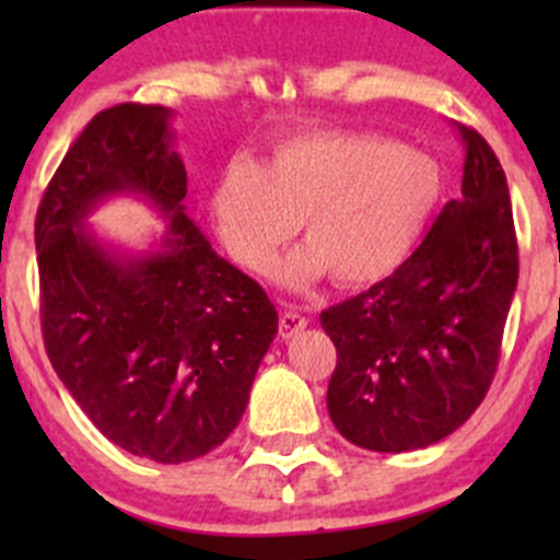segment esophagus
I'll return each instance as SVG.
<instances>
[{
  "label": "esophagus",
  "mask_w": 560,
  "mask_h": 560,
  "mask_svg": "<svg viewBox=\"0 0 560 560\" xmlns=\"http://www.w3.org/2000/svg\"><path fill=\"white\" fill-rule=\"evenodd\" d=\"M306 327H308V319L303 314H298L295 308H284V312H281V319H279V336L281 338L298 336V332L306 330Z\"/></svg>",
  "instance_id": "34e87169"
}]
</instances>
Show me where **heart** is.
I'll list each match as a JSON object with an SVG mask.
<instances>
[{
	"mask_svg": "<svg viewBox=\"0 0 560 560\" xmlns=\"http://www.w3.org/2000/svg\"><path fill=\"white\" fill-rule=\"evenodd\" d=\"M442 200V171L431 156L376 135L306 132L270 151L262 167L235 162L211 191V217L230 257L268 273L298 219L306 244L273 268L295 292L327 273L363 287L393 273L425 233Z\"/></svg>",
	"mask_w": 560,
	"mask_h": 560,
	"instance_id": "b5f03b06",
	"label": "heart"
}]
</instances>
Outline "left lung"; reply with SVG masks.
Here are the masks:
<instances>
[{"label": "left lung", "mask_w": 560, "mask_h": 560, "mask_svg": "<svg viewBox=\"0 0 560 560\" xmlns=\"http://www.w3.org/2000/svg\"><path fill=\"white\" fill-rule=\"evenodd\" d=\"M457 132L460 197L395 273L319 314L338 352L330 420L374 453L442 442L482 404L499 365L517 290L510 186L482 135Z\"/></svg>", "instance_id": "8db88e82"}]
</instances>
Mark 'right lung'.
Here are the masks:
<instances>
[{
  "mask_svg": "<svg viewBox=\"0 0 560 560\" xmlns=\"http://www.w3.org/2000/svg\"><path fill=\"white\" fill-rule=\"evenodd\" d=\"M171 118V107L135 103L97 113L50 178L35 222L56 376L113 444L156 463L195 460L233 433L279 332L262 287L186 217ZM118 194L168 219L151 249L113 247L85 224Z\"/></svg>",
  "mask_w": 560,
  "mask_h": 560,
  "instance_id": "add662e5",
  "label": "right lung"
}]
</instances>
